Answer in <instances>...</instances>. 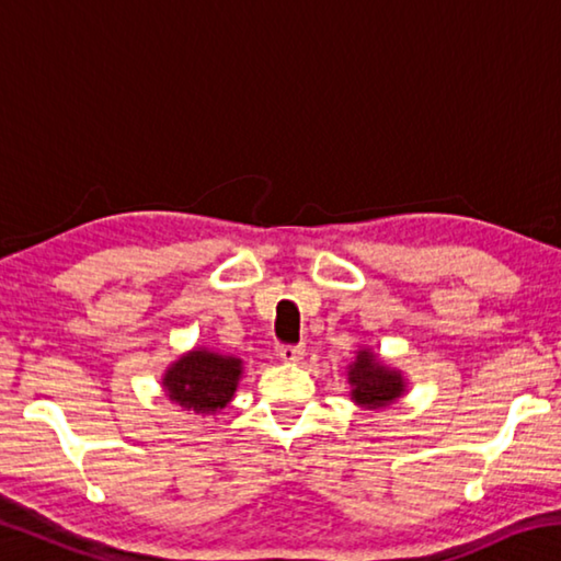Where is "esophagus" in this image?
Wrapping results in <instances>:
<instances>
[{
	"instance_id": "34e87169",
	"label": "esophagus",
	"mask_w": 561,
	"mask_h": 561,
	"mask_svg": "<svg viewBox=\"0 0 561 561\" xmlns=\"http://www.w3.org/2000/svg\"><path fill=\"white\" fill-rule=\"evenodd\" d=\"M304 354H307V351H304V346H282L277 351V356L284 360V364H299V360L304 358Z\"/></svg>"
}]
</instances>
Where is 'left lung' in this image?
I'll list each match as a JSON object with an SVG mask.
<instances>
[{
	"mask_svg": "<svg viewBox=\"0 0 561 561\" xmlns=\"http://www.w3.org/2000/svg\"><path fill=\"white\" fill-rule=\"evenodd\" d=\"M346 381L351 386V401L358 408H366V411H381V408L393 405L408 391V378L403 371L388 366L368 346L356 348V358L346 366Z\"/></svg>",
	"mask_w": 561,
	"mask_h": 561,
	"instance_id": "8db88e82",
	"label": "left lung"
}]
</instances>
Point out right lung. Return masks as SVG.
<instances>
[{
  "label": "right lung",
  "instance_id": "right-lung-1",
  "mask_svg": "<svg viewBox=\"0 0 561 561\" xmlns=\"http://www.w3.org/2000/svg\"><path fill=\"white\" fill-rule=\"evenodd\" d=\"M242 374V358L195 346L165 366L160 386L168 401L180 405V411L213 417L232 403Z\"/></svg>",
  "mask_w": 561,
  "mask_h": 561
}]
</instances>
